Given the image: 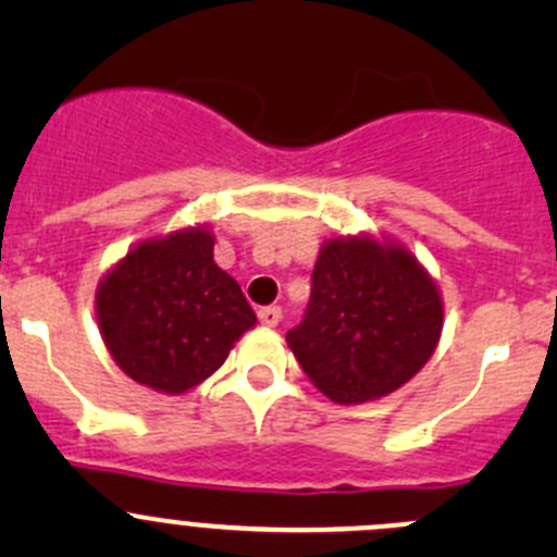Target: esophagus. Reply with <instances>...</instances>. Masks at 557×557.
Wrapping results in <instances>:
<instances>
[{"instance_id":"34e87169","label":"esophagus","mask_w":557,"mask_h":557,"mask_svg":"<svg viewBox=\"0 0 557 557\" xmlns=\"http://www.w3.org/2000/svg\"><path fill=\"white\" fill-rule=\"evenodd\" d=\"M280 318H283V310H280V307H261V310H258V320H261V325H267V329H274V325L280 323Z\"/></svg>"}]
</instances>
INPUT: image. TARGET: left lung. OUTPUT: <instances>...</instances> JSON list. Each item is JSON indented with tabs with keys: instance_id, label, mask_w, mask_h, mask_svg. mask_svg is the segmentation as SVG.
I'll list each match as a JSON object with an SVG mask.
<instances>
[{
	"instance_id": "obj_1",
	"label": "left lung",
	"mask_w": 557,
	"mask_h": 557,
	"mask_svg": "<svg viewBox=\"0 0 557 557\" xmlns=\"http://www.w3.org/2000/svg\"><path fill=\"white\" fill-rule=\"evenodd\" d=\"M440 334V290L412 252L358 237L323 245L310 305L285 339L325 396L358 404L412 380Z\"/></svg>"
}]
</instances>
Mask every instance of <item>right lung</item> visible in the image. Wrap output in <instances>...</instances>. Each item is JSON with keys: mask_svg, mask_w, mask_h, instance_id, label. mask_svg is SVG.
Listing matches in <instances>:
<instances>
[{"mask_svg": "<svg viewBox=\"0 0 557 557\" xmlns=\"http://www.w3.org/2000/svg\"><path fill=\"white\" fill-rule=\"evenodd\" d=\"M205 228L134 247L102 280L97 318L117 367L161 393H185L223 367L256 323L243 288L212 258Z\"/></svg>", "mask_w": 557, "mask_h": 557, "instance_id": "right-lung-1", "label": "right lung"}]
</instances>
